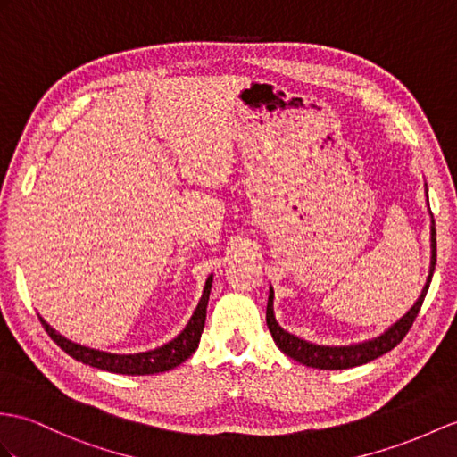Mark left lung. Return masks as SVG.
<instances>
[{
    "label": "left lung",
    "mask_w": 457,
    "mask_h": 457,
    "mask_svg": "<svg viewBox=\"0 0 457 457\" xmlns=\"http://www.w3.org/2000/svg\"><path fill=\"white\" fill-rule=\"evenodd\" d=\"M425 192H427V204H428L427 184H425ZM434 265H436V228H434V219L430 211V270H428L427 283L422 287L417 303L407 310V314H403L395 321V324H392L384 333H380V336H376L372 339H364L359 343H351V345H318L312 341L300 339L293 336V333L283 329L279 326V321H277L273 312V298H275L273 287H270V298H267V310H265L267 328H270L271 337L277 347H279L287 357L295 359L300 364L312 366V369H320V370L354 369V366H361L378 357H382V354H386L387 351H392L397 343H402L411 326H413V321L422 306V300H425L428 293Z\"/></svg>",
    "instance_id": "8db88e82"
}]
</instances>
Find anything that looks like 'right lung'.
Here are the masks:
<instances>
[{
    "instance_id": "right-lung-1",
    "label": "right lung",
    "mask_w": 457,
    "mask_h": 457,
    "mask_svg": "<svg viewBox=\"0 0 457 457\" xmlns=\"http://www.w3.org/2000/svg\"><path fill=\"white\" fill-rule=\"evenodd\" d=\"M211 283H213V273L207 277L202 298H199V303L194 310L192 318L187 320L186 328L178 333L172 341L161 345V347H157V349L143 351V353L120 354V353H108V351H100V349H93V347H85V345H81V343H75L68 337H63L62 333L55 331L40 314H38V320H40L42 328L48 331V336L75 361L93 366V369L108 370L114 374H128V376L159 374V372L172 370L174 366L182 364L186 359H190L195 353L199 339H202L204 326H205Z\"/></svg>"
}]
</instances>
